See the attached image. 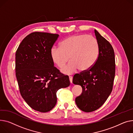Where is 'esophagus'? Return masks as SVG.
I'll list each match as a JSON object with an SVG mask.
<instances>
[{
  "instance_id": "esophagus-1",
  "label": "esophagus",
  "mask_w": 133,
  "mask_h": 133,
  "mask_svg": "<svg viewBox=\"0 0 133 133\" xmlns=\"http://www.w3.org/2000/svg\"><path fill=\"white\" fill-rule=\"evenodd\" d=\"M69 81L70 82V83H72V82H73V77L71 76H70L69 77Z\"/></svg>"
}]
</instances>
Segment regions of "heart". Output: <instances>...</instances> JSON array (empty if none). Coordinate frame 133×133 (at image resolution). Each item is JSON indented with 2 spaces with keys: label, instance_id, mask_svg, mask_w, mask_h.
Returning <instances> with one entry per match:
<instances>
[{
  "label": "heart",
  "instance_id": "heart-1",
  "mask_svg": "<svg viewBox=\"0 0 133 133\" xmlns=\"http://www.w3.org/2000/svg\"><path fill=\"white\" fill-rule=\"evenodd\" d=\"M99 46L97 38L90 35H74L64 39L60 47H52L50 56L52 61L62 68L68 61L69 63L61 69L66 74H72L79 69L81 71L90 68L98 59Z\"/></svg>",
  "mask_w": 133,
  "mask_h": 133
}]
</instances>
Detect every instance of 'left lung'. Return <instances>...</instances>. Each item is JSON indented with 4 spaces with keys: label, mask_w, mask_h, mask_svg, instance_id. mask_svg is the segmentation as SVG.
Returning a JSON list of instances; mask_svg holds the SVG:
<instances>
[{
    "label": "left lung",
    "mask_w": 133,
    "mask_h": 133,
    "mask_svg": "<svg viewBox=\"0 0 133 133\" xmlns=\"http://www.w3.org/2000/svg\"><path fill=\"white\" fill-rule=\"evenodd\" d=\"M99 53L95 64L89 69L74 75L73 83L81 85L82 94L75 98L77 107L85 112L94 111L103 105L111 94L116 64L111 44L95 30Z\"/></svg>",
    "instance_id": "left-lung-1"
}]
</instances>
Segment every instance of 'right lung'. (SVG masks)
I'll list each match as a JSON object with an SVG mask.
<instances>
[{
    "instance_id": "1",
    "label": "right lung",
    "mask_w": 133,
    "mask_h": 133,
    "mask_svg": "<svg viewBox=\"0 0 133 133\" xmlns=\"http://www.w3.org/2000/svg\"><path fill=\"white\" fill-rule=\"evenodd\" d=\"M58 34L34 32L21 42L15 54V75L22 98L32 109L45 113L57 103V92L70 85L68 75L54 66L50 50Z\"/></svg>"
}]
</instances>
